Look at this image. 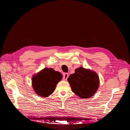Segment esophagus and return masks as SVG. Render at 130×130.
I'll use <instances>...</instances> for the list:
<instances>
[{
	"mask_svg": "<svg viewBox=\"0 0 130 130\" xmlns=\"http://www.w3.org/2000/svg\"><path fill=\"white\" fill-rule=\"evenodd\" d=\"M68 76H69V75L67 73H65L63 75V80L66 81L67 78H68Z\"/></svg>",
	"mask_w": 130,
	"mask_h": 130,
	"instance_id": "34e87169",
	"label": "esophagus"
}]
</instances>
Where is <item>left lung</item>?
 <instances>
[{"instance_id": "1", "label": "left lung", "mask_w": 130, "mask_h": 130, "mask_svg": "<svg viewBox=\"0 0 130 130\" xmlns=\"http://www.w3.org/2000/svg\"><path fill=\"white\" fill-rule=\"evenodd\" d=\"M67 81L73 93L82 99L93 96L99 87L100 81L95 72L82 67L76 69Z\"/></svg>"}]
</instances>
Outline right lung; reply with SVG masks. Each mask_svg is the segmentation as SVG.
I'll list each match as a JSON object with an SVG mask.
<instances>
[{"label": "right lung", "mask_w": 130, "mask_h": 130, "mask_svg": "<svg viewBox=\"0 0 130 130\" xmlns=\"http://www.w3.org/2000/svg\"><path fill=\"white\" fill-rule=\"evenodd\" d=\"M62 74L52 68H45L32 78V85L35 93L47 97L53 93L58 83L62 79Z\"/></svg>", "instance_id": "add662e5"}]
</instances>
